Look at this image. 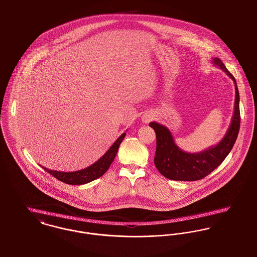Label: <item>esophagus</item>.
Listing matches in <instances>:
<instances>
[{"mask_svg": "<svg viewBox=\"0 0 257 257\" xmlns=\"http://www.w3.org/2000/svg\"><path fill=\"white\" fill-rule=\"evenodd\" d=\"M152 119H153V116H152L151 114H145V115L143 116V122H145V123H149Z\"/></svg>", "mask_w": 257, "mask_h": 257, "instance_id": "1", "label": "esophagus"}]
</instances>
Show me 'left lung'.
Instances as JSON below:
<instances>
[{
    "label": "left lung",
    "instance_id": "obj_1",
    "mask_svg": "<svg viewBox=\"0 0 257 257\" xmlns=\"http://www.w3.org/2000/svg\"><path fill=\"white\" fill-rule=\"evenodd\" d=\"M212 62L234 81L236 90L234 114L231 124L225 136L217 145L196 154L187 153L182 151L175 144L173 136L167 127L157 122H151L149 124L155 130L157 135L155 164L159 173L170 180L197 181L207 176L223 162L233 149L237 140L240 123L239 94L237 82L221 59L213 58Z\"/></svg>",
    "mask_w": 257,
    "mask_h": 257
}]
</instances>
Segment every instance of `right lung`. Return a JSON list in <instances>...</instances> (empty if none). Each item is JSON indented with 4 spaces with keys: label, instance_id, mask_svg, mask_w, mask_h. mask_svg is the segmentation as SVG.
<instances>
[{
    "label": "right lung",
    "instance_id": "add662e5",
    "mask_svg": "<svg viewBox=\"0 0 257 257\" xmlns=\"http://www.w3.org/2000/svg\"><path fill=\"white\" fill-rule=\"evenodd\" d=\"M125 135L126 133H123L98 161H96L95 163H93L92 165L84 169L74 171V172H61V171L48 169L44 166L42 167L52 176L57 178L58 180L65 184H68V185L87 184L102 176L106 172V170L109 168L112 161L114 160V158L118 152L119 146L123 141Z\"/></svg>",
    "mask_w": 257,
    "mask_h": 257
}]
</instances>
